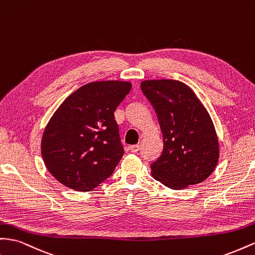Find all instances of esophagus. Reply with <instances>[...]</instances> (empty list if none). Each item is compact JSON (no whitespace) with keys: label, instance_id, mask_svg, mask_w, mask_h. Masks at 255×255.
<instances>
[{"label":"esophagus","instance_id":"1","mask_svg":"<svg viewBox=\"0 0 255 255\" xmlns=\"http://www.w3.org/2000/svg\"><path fill=\"white\" fill-rule=\"evenodd\" d=\"M128 149H129L130 152L136 153V152H138V151L140 150V146H139V144H132V146L128 147Z\"/></svg>","mask_w":255,"mask_h":255}]
</instances>
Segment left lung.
Returning <instances> with one entry per match:
<instances>
[{"label": "left lung", "mask_w": 255, "mask_h": 255, "mask_svg": "<svg viewBox=\"0 0 255 255\" xmlns=\"http://www.w3.org/2000/svg\"><path fill=\"white\" fill-rule=\"evenodd\" d=\"M140 87L155 109L163 134L162 154L150 165L152 177L173 190L206 180L220 155L217 132L207 109L181 81L143 80Z\"/></svg>", "instance_id": "left-lung-1"}]
</instances>
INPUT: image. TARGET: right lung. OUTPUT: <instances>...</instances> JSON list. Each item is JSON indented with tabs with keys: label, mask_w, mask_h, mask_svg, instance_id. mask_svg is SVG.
Returning a JSON list of instances; mask_svg holds the SVG:
<instances>
[{
	"label": "right lung",
	"mask_w": 255,
	"mask_h": 255,
	"mask_svg": "<svg viewBox=\"0 0 255 255\" xmlns=\"http://www.w3.org/2000/svg\"><path fill=\"white\" fill-rule=\"evenodd\" d=\"M128 81H94L62 103L40 143L49 173L65 187L88 192L111 176L125 154L114 113L129 93Z\"/></svg>",
	"instance_id": "1"
}]
</instances>
